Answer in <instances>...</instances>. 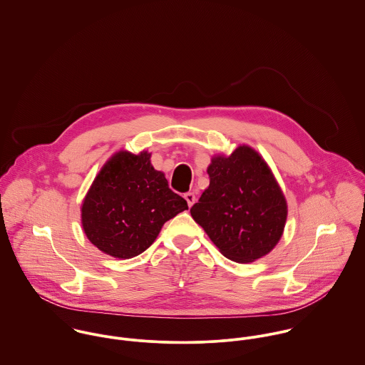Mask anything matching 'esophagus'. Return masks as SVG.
Segmentation results:
<instances>
[{"label": "esophagus", "mask_w": 365, "mask_h": 365, "mask_svg": "<svg viewBox=\"0 0 365 365\" xmlns=\"http://www.w3.org/2000/svg\"><path fill=\"white\" fill-rule=\"evenodd\" d=\"M185 199H186V202L189 204V207H192L195 202H196V196H195V193H192V192H187V193H185Z\"/></svg>", "instance_id": "1"}]
</instances>
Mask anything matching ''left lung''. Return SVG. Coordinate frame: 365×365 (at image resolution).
Listing matches in <instances>:
<instances>
[{"mask_svg": "<svg viewBox=\"0 0 365 365\" xmlns=\"http://www.w3.org/2000/svg\"><path fill=\"white\" fill-rule=\"evenodd\" d=\"M210 186L190 214L221 253L238 263L267 255L283 234L287 204L260 155L238 147L215 157L207 169Z\"/></svg>", "mask_w": 365, "mask_h": 365, "instance_id": "obj_1", "label": "left lung"}]
</instances>
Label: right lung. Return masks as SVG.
<instances>
[{
	"mask_svg": "<svg viewBox=\"0 0 365 365\" xmlns=\"http://www.w3.org/2000/svg\"><path fill=\"white\" fill-rule=\"evenodd\" d=\"M150 154L119 153L93 180L83 204L82 227L102 252L130 259L148 249L163 224L187 210V202L169 189Z\"/></svg>",
	"mask_w": 365,
	"mask_h": 365,
	"instance_id": "add662e5",
	"label": "right lung"
}]
</instances>
